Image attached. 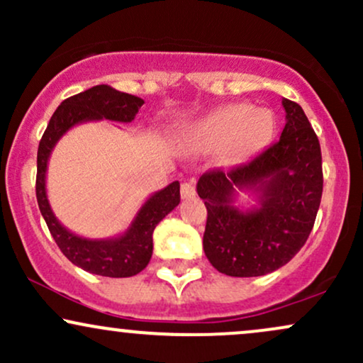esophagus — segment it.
I'll return each mask as SVG.
<instances>
[{
    "label": "esophagus",
    "mask_w": 363,
    "mask_h": 363,
    "mask_svg": "<svg viewBox=\"0 0 363 363\" xmlns=\"http://www.w3.org/2000/svg\"><path fill=\"white\" fill-rule=\"evenodd\" d=\"M181 196L182 199H193L196 196V189L191 182H182L181 186Z\"/></svg>",
    "instance_id": "1"
}]
</instances>
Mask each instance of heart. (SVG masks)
Segmentation results:
<instances>
[{
  "instance_id": "heart-1",
  "label": "heart",
  "mask_w": 363,
  "mask_h": 363,
  "mask_svg": "<svg viewBox=\"0 0 363 363\" xmlns=\"http://www.w3.org/2000/svg\"><path fill=\"white\" fill-rule=\"evenodd\" d=\"M274 128V114L269 109L228 104L189 124L182 140L193 152H216L220 165L234 167L264 148L273 138Z\"/></svg>"
}]
</instances>
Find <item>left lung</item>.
<instances>
[{
  "label": "left lung",
  "instance_id": "left-lung-1",
  "mask_svg": "<svg viewBox=\"0 0 363 363\" xmlns=\"http://www.w3.org/2000/svg\"><path fill=\"white\" fill-rule=\"evenodd\" d=\"M280 140L247 164L199 177L208 210L203 249L215 269L249 278L277 272L306 244L323 196L319 140L298 104L283 99ZM240 192L252 207L236 203Z\"/></svg>",
  "mask_w": 363,
  "mask_h": 363
}]
</instances>
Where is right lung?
Segmentation results:
<instances>
[{
  "instance_id": "obj_1",
  "label": "right lung",
  "mask_w": 363,
  "mask_h": 363,
  "mask_svg": "<svg viewBox=\"0 0 363 363\" xmlns=\"http://www.w3.org/2000/svg\"><path fill=\"white\" fill-rule=\"evenodd\" d=\"M143 104V99L124 94L109 85L91 86L61 102L49 121L37 150L35 194L49 232L61 252L73 264L101 277L126 278L147 268L153 252V230L160 220H164L181 203L179 181L170 182L167 187L150 196L123 234L111 239H86L61 225L49 205L45 189L49 157L62 135L73 126L102 119L131 123Z\"/></svg>"
}]
</instances>
